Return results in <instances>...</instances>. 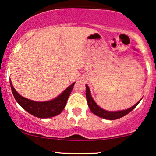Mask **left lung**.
<instances>
[{
  "label": "left lung",
  "mask_w": 156,
  "mask_h": 156,
  "mask_svg": "<svg viewBox=\"0 0 156 156\" xmlns=\"http://www.w3.org/2000/svg\"><path fill=\"white\" fill-rule=\"evenodd\" d=\"M86 97H87V103H88L89 108H90L91 112H92L93 114H95V115L98 116V117H100L104 118V119H111V120H112V119H119V118L124 117L126 114H128V113L131 112L133 109L135 108L141 101L140 100V101L138 102L137 103H136L133 106L127 109V110L119 111V112H108V111L103 110V109L100 108V107L96 104V103L94 101L92 96H91L90 90H89V87L87 85H86Z\"/></svg>",
  "instance_id": "1"
}]
</instances>
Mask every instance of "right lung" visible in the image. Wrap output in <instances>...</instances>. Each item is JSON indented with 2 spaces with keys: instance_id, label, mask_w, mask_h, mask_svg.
<instances>
[{
  "instance_id": "right-lung-1",
  "label": "right lung",
  "mask_w": 156,
  "mask_h": 156,
  "mask_svg": "<svg viewBox=\"0 0 156 156\" xmlns=\"http://www.w3.org/2000/svg\"><path fill=\"white\" fill-rule=\"evenodd\" d=\"M74 83L67 87L59 96L54 100L47 102H36L23 98L19 94L12 86L10 80V86L16 101L26 112L39 118H49L58 115L67 104L69 94L72 92Z\"/></svg>"
}]
</instances>
